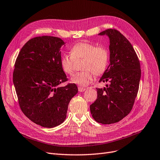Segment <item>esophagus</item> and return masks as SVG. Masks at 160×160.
Listing matches in <instances>:
<instances>
[{
    "mask_svg": "<svg viewBox=\"0 0 160 160\" xmlns=\"http://www.w3.org/2000/svg\"><path fill=\"white\" fill-rule=\"evenodd\" d=\"M78 90H79V92H83V91H85V90H86V88H82V87H79L78 88Z\"/></svg>",
    "mask_w": 160,
    "mask_h": 160,
    "instance_id": "1",
    "label": "esophagus"
}]
</instances>
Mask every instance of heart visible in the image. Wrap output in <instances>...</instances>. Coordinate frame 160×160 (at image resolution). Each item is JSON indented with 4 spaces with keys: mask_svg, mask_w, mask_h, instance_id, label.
Segmentation results:
<instances>
[{
    "mask_svg": "<svg viewBox=\"0 0 160 160\" xmlns=\"http://www.w3.org/2000/svg\"><path fill=\"white\" fill-rule=\"evenodd\" d=\"M70 54L65 53L60 58V66L67 74L73 75L75 61L83 59L81 72L76 73L72 81L78 85L86 87L90 84L96 75H100L106 70L109 62V52L102 45L89 42H79L70 48Z\"/></svg>",
    "mask_w": 160,
    "mask_h": 160,
    "instance_id": "1",
    "label": "heart"
}]
</instances>
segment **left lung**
Here are the masks:
<instances>
[{
	"instance_id": "1",
	"label": "left lung",
	"mask_w": 160,
	"mask_h": 160,
	"mask_svg": "<svg viewBox=\"0 0 160 160\" xmlns=\"http://www.w3.org/2000/svg\"><path fill=\"white\" fill-rule=\"evenodd\" d=\"M109 38L110 64L99 82H109L97 88L96 100L90 105L93 118L110 124L121 120L130 112L138 95L141 71L136 52L126 38L116 29L98 34Z\"/></svg>"
}]
</instances>
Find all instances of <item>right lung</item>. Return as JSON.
Masks as SVG:
<instances>
[{"label":"right lung","instance_id":"add662e5","mask_svg":"<svg viewBox=\"0 0 160 160\" xmlns=\"http://www.w3.org/2000/svg\"><path fill=\"white\" fill-rule=\"evenodd\" d=\"M59 38L43 36L28 40L15 63L13 82L20 108L35 124L54 128L66 118L68 105L78 92L75 83L59 87L68 79L60 66Z\"/></svg>","mask_w":160,"mask_h":160}]
</instances>
